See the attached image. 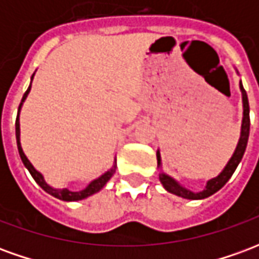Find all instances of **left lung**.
<instances>
[{"label":"left lung","instance_id":"1","mask_svg":"<svg viewBox=\"0 0 259 259\" xmlns=\"http://www.w3.org/2000/svg\"><path fill=\"white\" fill-rule=\"evenodd\" d=\"M240 91H241V98H243V120H241V130H240V139L239 143H237V147L234 150L233 155L229 159V162L226 163V166L223 168V170L221 174L218 175L217 178L213 179H209L206 182L205 189L202 191H198V193H194V191L186 189L183 186L180 185L179 182H176L174 178H170L169 175L163 174V172H159V180L161 183L165 187V190L172 193L175 195H179L182 198H187V200H202V198H206L209 197L213 193H217L218 190H221L223 186L226 185L232 175L234 174V170L237 168V165L241 161V158L244 155L245 147H247V141H248V136H250V105H248V98H247V93H245L244 87L240 81ZM157 161H158V168L162 166V162H161V154H159V150L157 151Z\"/></svg>","mask_w":259,"mask_h":259}]
</instances>
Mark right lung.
I'll use <instances>...</instances> for the list:
<instances>
[{
	"label": "right lung",
	"mask_w": 259,
	"mask_h": 259,
	"mask_svg": "<svg viewBox=\"0 0 259 259\" xmlns=\"http://www.w3.org/2000/svg\"><path fill=\"white\" fill-rule=\"evenodd\" d=\"M34 77V73L31 76V80ZM30 89H31V83L29 85V89L26 90V93L23 94V98H22V101H20V105H19V109H18V118H16V123H15V130H16V143H18V151H19V155H20V159H22V162L25 165L27 170L30 172V175L33 176V179L36 180V183L40 187H41L42 190L47 191L48 194H51L53 197L55 198H58V200H62V201H80V200H84L87 197H90V195L96 194L98 191L101 190L104 186L107 185V182L115 174V169H116V159H115V162H113V166L109 170H107L105 174L101 175L100 178H97L91 182L90 185L87 186L85 189L80 191H72L69 190V189H54L51 186L48 185L47 182L44 180V176H42L38 170H37L31 162L27 159V157L25 155V152L22 150V146H20V123H19V115H20V109H22V105H23V102L27 98V94L30 93Z\"/></svg>",
	"instance_id": "obj_1"
}]
</instances>
